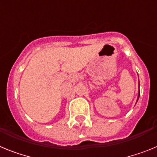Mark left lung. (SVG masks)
Masks as SVG:
<instances>
[{
  "label": "left lung",
  "mask_w": 157,
  "mask_h": 157,
  "mask_svg": "<svg viewBox=\"0 0 157 157\" xmlns=\"http://www.w3.org/2000/svg\"><path fill=\"white\" fill-rule=\"evenodd\" d=\"M138 80H139V79H138ZM139 86H140V83H139V82H138V88H139ZM139 96H140V90H138V99H137V101H136V102H138V99H139Z\"/></svg>",
  "instance_id": "left-lung-1"
}]
</instances>
